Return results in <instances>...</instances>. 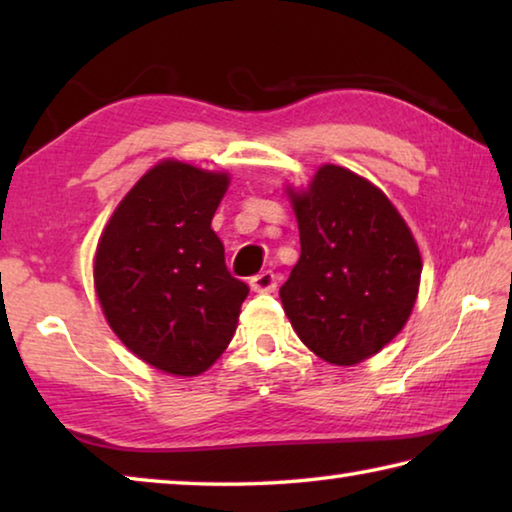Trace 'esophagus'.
<instances>
[{
    "instance_id": "obj_1",
    "label": "esophagus",
    "mask_w": 512,
    "mask_h": 512,
    "mask_svg": "<svg viewBox=\"0 0 512 512\" xmlns=\"http://www.w3.org/2000/svg\"><path fill=\"white\" fill-rule=\"evenodd\" d=\"M250 289L257 293H273L277 289V275L273 271H262L250 277Z\"/></svg>"
}]
</instances>
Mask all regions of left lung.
I'll return each mask as SVG.
<instances>
[{
  "label": "left lung",
  "mask_w": 512,
  "mask_h": 512,
  "mask_svg": "<svg viewBox=\"0 0 512 512\" xmlns=\"http://www.w3.org/2000/svg\"><path fill=\"white\" fill-rule=\"evenodd\" d=\"M300 259L282 284L284 314L307 348L354 366L391 343L418 298L422 259L409 225L366 178L323 164L289 189Z\"/></svg>",
  "instance_id": "left-lung-1"
}]
</instances>
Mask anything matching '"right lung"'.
Listing matches in <instances>:
<instances>
[{
	"label": "right lung",
	"instance_id": "add662e5",
	"mask_svg": "<svg viewBox=\"0 0 512 512\" xmlns=\"http://www.w3.org/2000/svg\"><path fill=\"white\" fill-rule=\"evenodd\" d=\"M228 185V173L164 160L137 180L99 239L94 287L108 325L169 375H201L221 357L250 291L225 268L212 230Z\"/></svg>",
	"mask_w": 512,
	"mask_h": 512
}]
</instances>
